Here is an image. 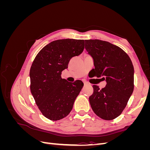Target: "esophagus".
I'll list each match as a JSON object with an SVG mask.
<instances>
[{"label":"esophagus","mask_w":150,"mask_h":150,"mask_svg":"<svg viewBox=\"0 0 150 150\" xmlns=\"http://www.w3.org/2000/svg\"><path fill=\"white\" fill-rule=\"evenodd\" d=\"M84 86H86V85H88L89 83L88 82H86V81H84Z\"/></svg>","instance_id":"1"}]
</instances>
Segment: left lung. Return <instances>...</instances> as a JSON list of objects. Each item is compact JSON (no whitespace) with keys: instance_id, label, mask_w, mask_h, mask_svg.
<instances>
[{"instance_id":"8db88e82","label":"left lung","mask_w":150,"mask_h":150,"mask_svg":"<svg viewBox=\"0 0 150 150\" xmlns=\"http://www.w3.org/2000/svg\"><path fill=\"white\" fill-rule=\"evenodd\" d=\"M85 48L94 59V76L103 77L104 88L93 85L89 98L98 116L112 120L125 110L134 89V67L130 57L120 47L99 39L85 40Z\"/></svg>"}]
</instances>
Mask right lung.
Here are the masks:
<instances>
[{
  "mask_svg": "<svg viewBox=\"0 0 150 150\" xmlns=\"http://www.w3.org/2000/svg\"><path fill=\"white\" fill-rule=\"evenodd\" d=\"M84 49L82 39L54 40L40 50L32 64L30 91L40 112L50 120H59L69 115L83 87L80 80L69 83L62 79L61 72Z\"/></svg>",
  "mask_w": 150,
  "mask_h": 150,
  "instance_id": "add662e5",
  "label": "right lung"
}]
</instances>
